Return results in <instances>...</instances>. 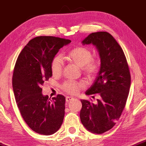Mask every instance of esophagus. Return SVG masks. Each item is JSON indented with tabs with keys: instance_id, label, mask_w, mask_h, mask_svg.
<instances>
[{
	"instance_id": "obj_1",
	"label": "esophagus",
	"mask_w": 146,
	"mask_h": 146,
	"mask_svg": "<svg viewBox=\"0 0 146 146\" xmlns=\"http://www.w3.org/2000/svg\"><path fill=\"white\" fill-rule=\"evenodd\" d=\"M74 99V98L73 97H71V96H68L66 98V101L67 102H69L70 101H71V100Z\"/></svg>"
}]
</instances>
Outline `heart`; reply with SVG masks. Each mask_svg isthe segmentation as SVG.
<instances>
[{"mask_svg":"<svg viewBox=\"0 0 146 146\" xmlns=\"http://www.w3.org/2000/svg\"><path fill=\"white\" fill-rule=\"evenodd\" d=\"M68 61L77 64L80 68L85 75L89 78L97 75L99 70V64L98 60L92 59V54L87 48L79 47L71 50L66 56ZM64 61L61 56H56L51 62V71L53 76H59L63 70ZM85 87L84 82L67 81L62 85V88L68 94H78L79 91Z\"/></svg>","mask_w":146,"mask_h":146,"instance_id":"b5f03b06","label":"heart"}]
</instances>
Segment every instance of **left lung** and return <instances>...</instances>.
Returning <instances> with one entry per match:
<instances>
[{
    "label": "left lung",
    "instance_id": "obj_1",
    "mask_svg": "<svg viewBox=\"0 0 146 146\" xmlns=\"http://www.w3.org/2000/svg\"><path fill=\"white\" fill-rule=\"evenodd\" d=\"M82 43L96 47L101 67L94 84L85 92L88 96L99 95V99L96 104L81 100L80 117L87 130L101 134L115 126L124 109L130 87V70L123 51L110 33H92Z\"/></svg>",
    "mask_w": 146,
    "mask_h": 146
}]
</instances>
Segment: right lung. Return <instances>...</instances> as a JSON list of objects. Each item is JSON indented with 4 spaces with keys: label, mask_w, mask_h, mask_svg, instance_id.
<instances>
[{
    "label": "right lung",
    "mask_w": 146,
    "mask_h": 146,
    "mask_svg": "<svg viewBox=\"0 0 146 146\" xmlns=\"http://www.w3.org/2000/svg\"><path fill=\"white\" fill-rule=\"evenodd\" d=\"M71 42L51 36L35 37L23 48L14 66L13 88L17 106L28 127L42 135L56 133L63 121L64 96L58 94L50 100L43 96L41 86L52 75L53 58Z\"/></svg>",
    "instance_id": "obj_1"
}]
</instances>
